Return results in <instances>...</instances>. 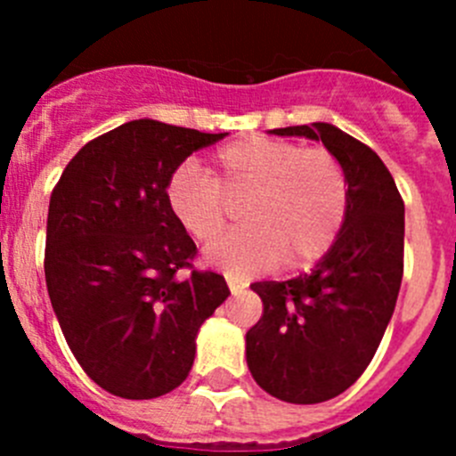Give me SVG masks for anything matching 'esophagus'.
<instances>
[{
  "mask_svg": "<svg viewBox=\"0 0 456 456\" xmlns=\"http://www.w3.org/2000/svg\"><path fill=\"white\" fill-rule=\"evenodd\" d=\"M225 283H228V289H231L232 294H237V292H241V289H244V285H241L240 281H237V278H232V276H225Z\"/></svg>",
  "mask_w": 456,
  "mask_h": 456,
  "instance_id": "esophagus-1",
  "label": "esophagus"
}]
</instances>
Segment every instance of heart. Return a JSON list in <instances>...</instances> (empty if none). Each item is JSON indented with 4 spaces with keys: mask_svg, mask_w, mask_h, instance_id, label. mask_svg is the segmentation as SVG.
Listing matches in <instances>:
<instances>
[{
    "mask_svg": "<svg viewBox=\"0 0 456 456\" xmlns=\"http://www.w3.org/2000/svg\"><path fill=\"white\" fill-rule=\"evenodd\" d=\"M215 178L196 164L168 175L164 200L196 241H209L225 224V196L248 193L241 219L205 251L209 265L235 278L269 272L288 257L308 267L333 247L347 216L349 189L340 162L324 148H301L273 136L232 141L215 155Z\"/></svg>",
    "mask_w": 456,
    "mask_h": 456,
    "instance_id": "heart-1",
    "label": "heart"
}]
</instances>
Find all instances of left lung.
I'll use <instances>...</instances> for the list:
<instances>
[{"label":"left lung","mask_w":456,"mask_h":456,"mask_svg":"<svg viewBox=\"0 0 456 456\" xmlns=\"http://www.w3.org/2000/svg\"><path fill=\"white\" fill-rule=\"evenodd\" d=\"M322 141L347 175V216L308 273L251 289L263 317L247 333L256 384L289 404L345 393L372 361L404 273V203L377 152L331 123L272 130Z\"/></svg>","instance_id":"obj_1"}]
</instances>
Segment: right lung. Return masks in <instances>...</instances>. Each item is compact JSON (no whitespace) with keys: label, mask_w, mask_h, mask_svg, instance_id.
I'll list each match as a JSON object with an SVG mask.
<instances>
[{"label":"right lung","mask_w":456,"mask_h":456,"mask_svg":"<svg viewBox=\"0 0 456 456\" xmlns=\"http://www.w3.org/2000/svg\"><path fill=\"white\" fill-rule=\"evenodd\" d=\"M224 136L130 120L88 141L52 191L47 292L68 347L107 393L152 400L178 388L200 324L231 294L215 272L180 278L196 244L164 200L168 175Z\"/></svg>","instance_id":"1"}]
</instances>
